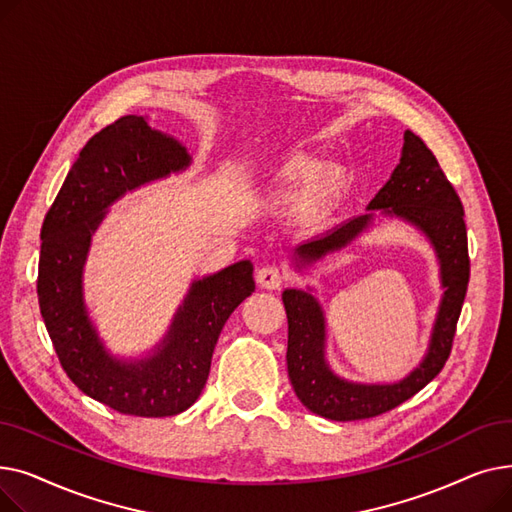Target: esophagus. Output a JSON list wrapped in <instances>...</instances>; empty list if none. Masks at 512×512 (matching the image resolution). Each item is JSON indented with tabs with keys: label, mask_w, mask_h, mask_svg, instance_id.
<instances>
[{
	"label": "esophagus",
	"mask_w": 512,
	"mask_h": 512,
	"mask_svg": "<svg viewBox=\"0 0 512 512\" xmlns=\"http://www.w3.org/2000/svg\"><path fill=\"white\" fill-rule=\"evenodd\" d=\"M284 282V276L282 272L278 270V267L274 265H267V267H261V270L257 272V284L261 288H267V290H276L280 288Z\"/></svg>",
	"instance_id": "obj_1"
}]
</instances>
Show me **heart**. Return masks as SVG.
<instances>
[{"label": "heart", "mask_w": 512, "mask_h": 512, "mask_svg": "<svg viewBox=\"0 0 512 512\" xmlns=\"http://www.w3.org/2000/svg\"><path fill=\"white\" fill-rule=\"evenodd\" d=\"M261 191L292 195V211L303 222H319L330 215L351 188L346 168L326 164L315 153L290 151L257 172Z\"/></svg>", "instance_id": "b5f03b06"}]
</instances>
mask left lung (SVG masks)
Listing matches in <instances>:
<instances>
[{"label": "left lung", "mask_w": 512, "mask_h": 512, "mask_svg": "<svg viewBox=\"0 0 512 512\" xmlns=\"http://www.w3.org/2000/svg\"><path fill=\"white\" fill-rule=\"evenodd\" d=\"M375 215L398 218L419 230L434 247L444 288L427 353L405 378L392 384H363L338 375L326 359V315L313 288H286L282 301L288 317V378L303 405L332 421H357L382 415L409 400L442 371L456 332L469 284L465 213L459 195L444 176L436 155L415 132L405 130L400 161L380 188L367 213L292 249L299 272L324 261L367 232Z\"/></svg>", "instance_id": "8db88e82"}]
</instances>
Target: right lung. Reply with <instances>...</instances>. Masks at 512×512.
<instances>
[{
	"instance_id": "add662e5",
	"label": "right lung",
	"mask_w": 512,
	"mask_h": 512,
	"mask_svg": "<svg viewBox=\"0 0 512 512\" xmlns=\"http://www.w3.org/2000/svg\"><path fill=\"white\" fill-rule=\"evenodd\" d=\"M191 161L172 134L151 128L145 116H124L78 153L41 228L37 294L53 348L78 390L124 415L170 417L191 407L226 319L255 292L249 259L193 280L166 336L134 359L112 355L89 317L83 274L107 209Z\"/></svg>"
}]
</instances>
